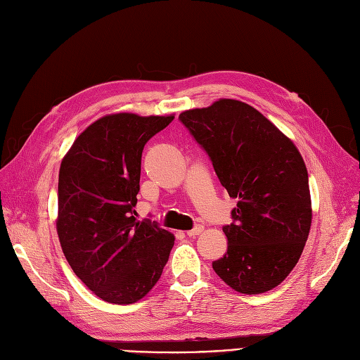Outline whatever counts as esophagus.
Instances as JSON below:
<instances>
[{"label": "esophagus", "mask_w": 360, "mask_h": 360, "mask_svg": "<svg viewBox=\"0 0 360 360\" xmlns=\"http://www.w3.org/2000/svg\"><path fill=\"white\" fill-rule=\"evenodd\" d=\"M203 230H205L203 225H197L195 229H193V230H188V231H187V236H190V237H195V236H198L200 233H203Z\"/></svg>", "instance_id": "obj_1"}]
</instances>
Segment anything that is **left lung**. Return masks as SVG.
<instances>
[{"instance_id":"left-lung-1","label":"left lung","mask_w":360,"mask_h":360,"mask_svg":"<svg viewBox=\"0 0 360 360\" xmlns=\"http://www.w3.org/2000/svg\"><path fill=\"white\" fill-rule=\"evenodd\" d=\"M209 154L229 195L234 222L222 227L227 254L215 273L240 294L281 285L297 265L311 227L307 167L295 143L254 106L218 99L179 114Z\"/></svg>"}]
</instances>
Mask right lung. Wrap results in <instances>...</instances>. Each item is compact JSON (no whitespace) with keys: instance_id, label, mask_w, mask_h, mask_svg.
Masks as SVG:
<instances>
[{"instance_id":"add662e5","label":"right lung","mask_w":360,"mask_h":360,"mask_svg":"<svg viewBox=\"0 0 360 360\" xmlns=\"http://www.w3.org/2000/svg\"><path fill=\"white\" fill-rule=\"evenodd\" d=\"M175 115H103L59 169L56 231L72 271L111 304L142 300L158 282L175 236L135 218L143 145Z\"/></svg>"}]
</instances>
